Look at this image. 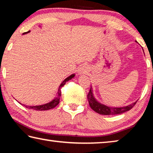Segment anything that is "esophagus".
<instances>
[{
	"label": "esophagus",
	"instance_id": "1",
	"mask_svg": "<svg viewBox=\"0 0 153 153\" xmlns=\"http://www.w3.org/2000/svg\"><path fill=\"white\" fill-rule=\"evenodd\" d=\"M90 70V67L87 65H82L78 69V73L79 74H86Z\"/></svg>",
	"mask_w": 153,
	"mask_h": 153
}]
</instances>
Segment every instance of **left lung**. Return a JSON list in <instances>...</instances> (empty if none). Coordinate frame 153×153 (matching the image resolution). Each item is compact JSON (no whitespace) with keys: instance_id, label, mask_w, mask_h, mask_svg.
Wrapping results in <instances>:
<instances>
[{"instance_id":"obj_1","label":"left lung","mask_w":153,"mask_h":153,"mask_svg":"<svg viewBox=\"0 0 153 153\" xmlns=\"http://www.w3.org/2000/svg\"><path fill=\"white\" fill-rule=\"evenodd\" d=\"M88 100L90 105V107H91L92 110H94L95 112L99 113L100 115H119L126 112V111H129L131 108H132L134 105H136V102L132 103V104L129 105L128 106L123 107H108L105 105H102L99 102H98L95 99L92 93V87L90 88V90L87 95Z\"/></svg>"}]
</instances>
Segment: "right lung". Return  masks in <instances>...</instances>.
<instances>
[{
    "instance_id": "right-lung-1",
    "label": "right lung",
    "mask_w": 153,
    "mask_h": 153,
    "mask_svg": "<svg viewBox=\"0 0 153 153\" xmlns=\"http://www.w3.org/2000/svg\"><path fill=\"white\" fill-rule=\"evenodd\" d=\"M30 32V31H28V32H24V33H23V34H25V33H29ZM74 76H75V74H72V75H71L70 76L67 77L66 79H65L62 82V83L60 84V86H59V87L57 95H56V97L55 98H54V99L52 100V101L46 103V104H45V105H38V106H27V105H24L26 108H30V109L36 110V111H46V110H49V109H51V108H55L56 106H57L59 105V100H60V97L61 96V88L63 87L65 84V83L67 81H69V80L71 79L72 78H73V77H74ZM20 104H21V103H20Z\"/></svg>"
}]
</instances>
